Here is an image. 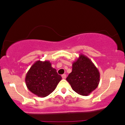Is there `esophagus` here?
Wrapping results in <instances>:
<instances>
[{
  "instance_id": "34e87169",
  "label": "esophagus",
  "mask_w": 125,
  "mask_h": 125,
  "mask_svg": "<svg viewBox=\"0 0 125 125\" xmlns=\"http://www.w3.org/2000/svg\"><path fill=\"white\" fill-rule=\"evenodd\" d=\"M62 77L63 79H65V78H66V75H65V74H64L62 75Z\"/></svg>"
}]
</instances>
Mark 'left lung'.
Returning a JSON list of instances; mask_svg holds the SVG:
<instances>
[{"instance_id": "1", "label": "left lung", "mask_w": 125, "mask_h": 125, "mask_svg": "<svg viewBox=\"0 0 125 125\" xmlns=\"http://www.w3.org/2000/svg\"><path fill=\"white\" fill-rule=\"evenodd\" d=\"M66 80L72 89L78 94L89 95L98 87L100 73L88 57L80 54L72 64V71Z\"/></svg>"}]
</instances>
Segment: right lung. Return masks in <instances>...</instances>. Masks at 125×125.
<instances>
[{
	"label": "right lung",
	"instance_id": "add662e5",
	"mask_svg": "<svg viewBox=\"0 0 125 125\" xmlns=\"http://www.w3.org/2000/svg\"><path fill=\"white\" fill-rule=\"evenodd\" d=\"M62 77L52 67L49 61H37L32 64L25 77L27 88L39 97H46L53 92Z\"/></svg>",
	"mask_w": 125,
	"mask_h": 125
}]
</instances>
